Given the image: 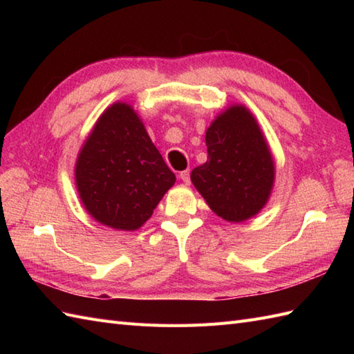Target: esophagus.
<instances>
[{"mask_svg":"<svg viewBox=\"0 0 354 354\" xmlns=\"http://www.w3.org/2000/svg\"><path fill=\"white\" fill-rule=\"evenodd\" d=\"M179 178H181V181H183L185 185H189V184H190V170L187 169V170L179 171Z\"/></svg>","mask_w":354,"mask_h":354,"instance_id":"obj_1","label":"esophagus"}]
</instances>
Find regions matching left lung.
Instances as JSON below:
<instances>
[{"instance_id": "1", "label": "left lung", "mask_w": 354, "mask_h": 354, "mask_svg": "<svg viewBox=\"0 0 354 354\" xmlns=\"http://www.w3.org/2000/svg\"><path fill=\"white\" fill-rule=\"evenodd\" d=\"M205 142L207 162L193 169V185L222 219H251L266 205L275 176L257 120L243 104H232L208 127Z\"/></svg>"}]
</instances>
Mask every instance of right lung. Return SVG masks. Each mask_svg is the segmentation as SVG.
Listing matches in <instances>:
<instances>
[{
	"label": "right lung",
	"instance_id": "right-lung-1",
	"mask_svg": "<svg viewBox=\"0 0 354 354\" xmlns=\"http://www.w3.org/2000/svg\"><path fill=\"white\" fill-rule=\"evenodd\" d=\"M82 204L97 222L135 231L152 216L176 178L127 103H114L97 120L76 162Z\"/></svg>",
	"mask_w": 354,
	"mask_h": 354
}]
</instances>
